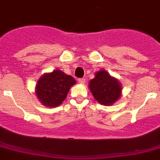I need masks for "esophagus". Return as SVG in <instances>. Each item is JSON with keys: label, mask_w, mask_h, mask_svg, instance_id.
Masks as SVG:
<instances>
[{"label": "esophagus", "mask_w": 160, "mask_h": 160, "mask_svg": "<svg viewBox=\"0 0 160 160\" xmlns=\"http://www.w3.org/2000/svg\"><path fill=\"white\" fill-rule=\"evenodd\" d=\"M78 82H79V83H80V84H84V83H85V79H84V78H80L78 80Z\"/></svg>", "instance_id": "1"}]
</instances>
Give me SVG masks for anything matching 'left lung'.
Wrapping results in <instances>:
<instances>
[{"label":"left lung","instance_id":"8db88e82","mask_svg":"<svg viewBox=\"0 0 160 160\" xmlns=\"http://www.w3.org/2000/svg\"><path fill=\"white\" fill-rule=\"evenodd\" d=\"M88 87L94 98L103 105H113L122 95L120 82L105 70L96 72L95 78L90 80Z\"/></svg>","mask_w":160,"mask_h":160}]
</instances>
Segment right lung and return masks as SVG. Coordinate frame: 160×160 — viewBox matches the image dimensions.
Segmentation results:
<instances>
[{"mask_svg":"<svg viewBox=\"0 0 160 160\" xmlns=\"http://www.w3.org/2000/svg\"><path fill=\"white\" fill-rule=\"evenodd\" d=\"M76 83L72 76L57 69L40 77L36 85V96L45 106H59L67 97L71 87Z\"/></svg>","mask_w":160,"mask_h":160,"instance_id":"obj_1","label":"right lung"}]
</instances>
